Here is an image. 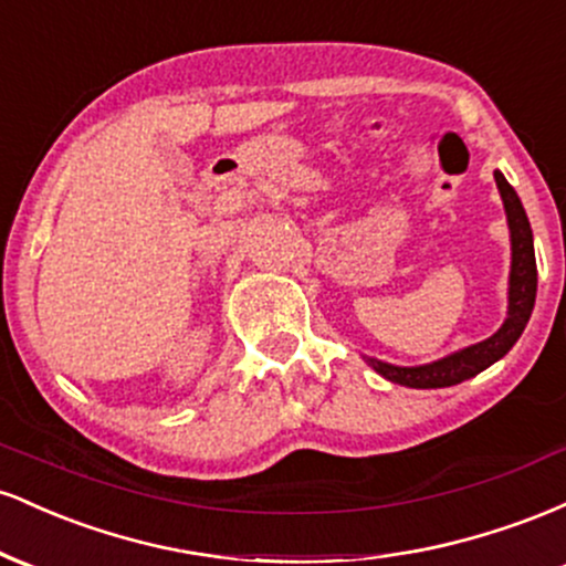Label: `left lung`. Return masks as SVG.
I'll return each mask as SVG.
<instances>
[{"instance_id":"8db88e82","label":"left lung","mask_w":566,"mask_h":566,"mask_svg":"<svg viewBox=\"0 0 566 566\" xmlns=\"http://www.w3.org/2000/svg\"><path fill=\"white\" fill-rule=\"evenodd\" d=\"M495 184L503 199L505 220H509L511 233V274H509V314L505 322L500 324L495 335H490L482 343H473L454 354L441 356L437 361L415 367L388 365V361L375 359V356H365V361L380 378L399 382L407 388H447L458 386V382L471 380L473 375L484 373L495 361L503 359L509 350L516 346L522 337L524 327H527L532 308H535L537 295V265H535V242H532V229L527 212H524L522 199L513 191V186L505 180V175L495 170Z\"/></svg>"}]
</instances>
